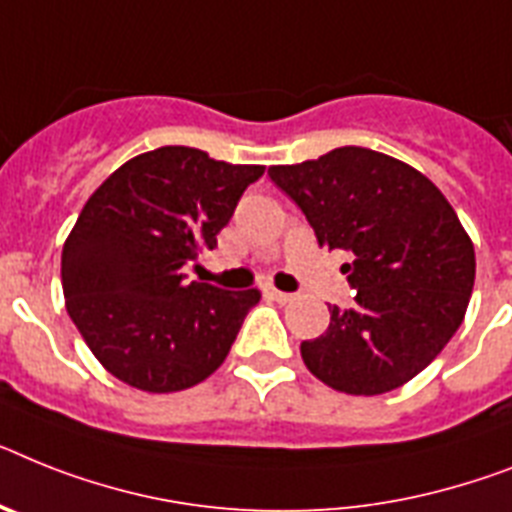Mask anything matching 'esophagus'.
Here are the masks:
<instances>
[{"instance_id":"esophagus-1","label":"esophagus","mask_w":512,"mask_h":512,"mask_svg":"<svg viewBox=\"0 0 512 512\" xmlns=\"http://www.w3.org/2000/svg\"><path fill=\"white\" fill-rule=\"evenodd\" d=\"M266 298H272V301H277V303H293L295 301L293 293H282V290H277V287H266Z\"/></svg>"}]
</instances>
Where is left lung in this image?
I'll list each match as a JSON object with an SVG mask.
<instances>
[{"instance_id": "left-lung-1", "label": "left lung", "mask_w": 512, "mask_h": 512, "mask_svg": "<svg viewBox=\"0 0 512 512\" xmlns=\"http://www.w3.org/2000/svg\"><path fill=\"white\" fill-rule=\"evenodd\" d=\"M269 177L301 206L319 246L342 264L356 306L329 308L322 337L301 342L306 369L345 395H384L411 382L466 316L476 253L442 190L411 164L342 146Z\"/></svg>"}]
</instances>
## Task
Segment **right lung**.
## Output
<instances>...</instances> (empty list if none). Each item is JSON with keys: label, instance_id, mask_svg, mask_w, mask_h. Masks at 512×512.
<instances>
[{"label": "right lung", "instance_id": "right-lung-1", "mask_svg": "<svg viewBox=\"0 0 512 512\" xmlns=\"http://www.w3.org/2000/svg\"><path fill=\"white\" fill-rule=\"evenodd\" d=\"M261 164L190 146L133 156L91 193L62 248L70 319L104 369L143 392H180L225 363L261 293L188 282Z\"/></svg>", "mask_w": 512, "mask_h": 512}]
</instances>
